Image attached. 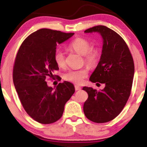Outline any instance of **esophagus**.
I'll list each match as a JSON object with an SVG mask.
<instances>
[{"instance_id":"1","label":"esophagus","mask_w":147,"mask_h":147,"mask_svg":"<svg viewBox=\"0 0 147 147\" xmlns=\"http://www.w3.org/2000/svg\"><path fill=\"white\" fill-rule=\"evenodd\" d=\"M75 90H76V91H80V90H81V87L79 86H77V85H75Z\"/></svg>"}]
</instances>
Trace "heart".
<instances>
[{"label":"heart","instance_id":"obj_1","mask_svg":"<svg viewBox=\"0 0 147 147\" xmlns=\"http://www.w3.org/2000/svg\"><path fill=\"white\" fill-rule=\"evenodd\" d=\"M69 49L80 55L84 56L85 63L90 67H94L98 64L100 57V51L98 48H91V45L88 40L82 38H77L69 45ZM54 61L59 67H63L65 65V54L60 49L56 50L54 55ZM88 75V69L70 70L64 74L63 78L67 81L81 84Z\"/></svg>","mask_w":147,"mask_h":147}]
</instances>
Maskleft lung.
Listing matches in <instances>:
<instances>
[{"label":"left lung","mask_w":147,"mask_h":147,"mask_svg":"<svg viewBox=\"0 0 147 147\" xmlns=\"http://www.w3.org/2000/svg\"><path fill=\"white\" fill-rule=\"evenodd\" d=\"M84 33H98L102 38L100 59L89 80L104 84L105 88L97 91L83 87L88 95L84 112L95 123H106L116 118L128 101L135 72L133 59L123 38L112 29L99 25Z\"/></svg>","instance_id":"left-lung-1"}]
</instances>
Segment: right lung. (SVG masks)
<instances>
[{"label": "right lung", "mask_w": 147, "mask_h": 147, "mask_svg": "<svg viewBox=\"0 0 147 147\" xmlns=\"http://www.w3.org/2000/svg\"><path fill=\"white\" fill-rule=\"evenodd\" d=\"M75 33L42 28L30 34L19 48L13 69V82L27 114L43 124L56 122L62 117L65 103L75 93L72 83H59L56 88L47 84L59 70L54 55L57 45Z\"/></svg>", "instance_id": "add662e5"}]
</instances>
